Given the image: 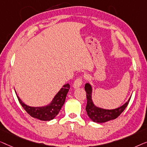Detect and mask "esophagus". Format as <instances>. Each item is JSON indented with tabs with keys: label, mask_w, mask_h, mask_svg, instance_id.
<instances>
[{
	"label": "esophagus",
	"mask_w": 147,
	"mask_h": 147,
	"mask_svg": "<svg viewBox=\"0 0 147 147\" xmlns=\"http://www.w3.org/2000/svg\"><path fill=\"white\" fill-rule=\"evenodd\" d=\"M82 78L81 77L76 78L75 81H74L73 83V88H77L78 87H80V86L82 85Z\"/></svg>",
	"instance_id": "1"
}]
</instances>
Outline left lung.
Segmentation results:
<instances>
[{
  "label": "left lung",
  "instance_id": "1",
  "mask_svg": "<svg viewBox=\"0 0 147 147\" xmlns=\"http://www.w3.org/2000/svg\"><path fill=\"white\" fill-rule=\"evenodd\" d=\"M84 89L86 92L87 104L86 107V111L88 117L94 123H103L111 120H114L123 112L126 107L129 104L131 97L127 102L122 106L114 109H106L98 107L94 105L92 100V88L90 83H86L84 85Z\"/></svg>",
  "mask_w": 147,
  "mask_h": 147
}]
</instances>
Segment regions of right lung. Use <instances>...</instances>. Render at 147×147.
<instances>
[{
  "mask_svg": "<svg viewBox=\"0 0 147 147\" xmlns=\"http://www.w3.org/2000/svg\"><path fill=\"white\" fill-rule=\"evenodd\" d=\"M69 89V84H65L55 95L50 104L43 107L28 106L22 102L21 99L16 94V91L15 92L20 105H22V107L28 115H30L32 117L39 119L40 121H49L55 119L59 114V111H61L62 107L63 106L64 103L65 102L66 96H67Z\"/></svg>",
  "mask_w": 147,
  "mask_h": 147,
  "instance_id": "right-lung-1",
  "label": "right lung"
}]
</instances>
